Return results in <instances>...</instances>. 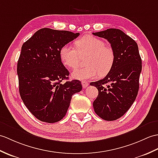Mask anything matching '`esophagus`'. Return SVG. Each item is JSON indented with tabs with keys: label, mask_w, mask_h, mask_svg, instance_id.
Wrapping results in <instances>:
<instances>
[{
	"label": "esophagus",
	"mask_w": 158,
	"mask_h": 158,
	"mask_svg": "<svg viewBox=\"0 0 158 158\" xmlns=\"http://www.w3.org/2000/svg\"><path fill=\"white\" fill-rule=\"evenodd\" d=\"M81 84H82L83 89H85V88L88 86V85H89V83H88V82L86 81H83L81 82Z\"/></svg>",
	"instance_id": "34e87169"
}]
</instances>
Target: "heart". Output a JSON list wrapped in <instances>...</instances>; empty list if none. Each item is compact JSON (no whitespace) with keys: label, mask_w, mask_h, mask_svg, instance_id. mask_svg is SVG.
I'll use <instances>...</instances> for the list:
<instances>
[{"label":"heart","mask_w":158,"mask_h":158,"mask_svg":"<svg viewBox=\"0 0 158 158\" xmlns=\"http://www.w3.org/2000/svg\"><path fill=\"white\" fill-rule=\"evenodd\" d=\"M75 47L66 44L60 50L62 63L70 69L78 67L81 57L87 56L86 67L74 71L71 74L75 79H91L104 76L110 71L115 62V52L112 47L105 45L103 40L92 35H85L76 40Z\"/></svg>","instance_id":"b5f03b06"}]
</instances>
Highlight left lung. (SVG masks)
<instances>
[{"label": "left lung", "mask_w": 158, "mask_h": 158, "mask_svg": "<svg viewBox=\"0 0 158 158\" xmlns=\"http://www.w3.org/2000/svg\"><path fill=\"white\" fill-rule=\"evenodd\" d=\"M106 39L115 52V62L104 79L91 82L98 96L93 103L97 115L105 120L123 116L133 104L139 88L142 61L136 42L118 29L93 33Z\"/></svg>", "instance_id": "left-lung-1"}]
</instances>
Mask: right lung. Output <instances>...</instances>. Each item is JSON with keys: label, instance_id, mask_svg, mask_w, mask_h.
I'll list each match as a JSON object with an SVG mask.
<instances>
[{"label": "right lung", "instance_id": "1", "mask_svg": "<svg viewBox=\"0 0 158 158\" xmlns=\"http://www.w3.org/2000/svg\"><path fill=\"white\" fill-rule=\"evenodd\" d=\"M79 35L69 31L39 29L21 47L17 62L19 90L24 104L36 118L56 123L66 115L72 96L82 89L79 80L67 81L60 50Z\"/></svg>", "mask_w": 158, "mask_h": 158}]
</instances>
